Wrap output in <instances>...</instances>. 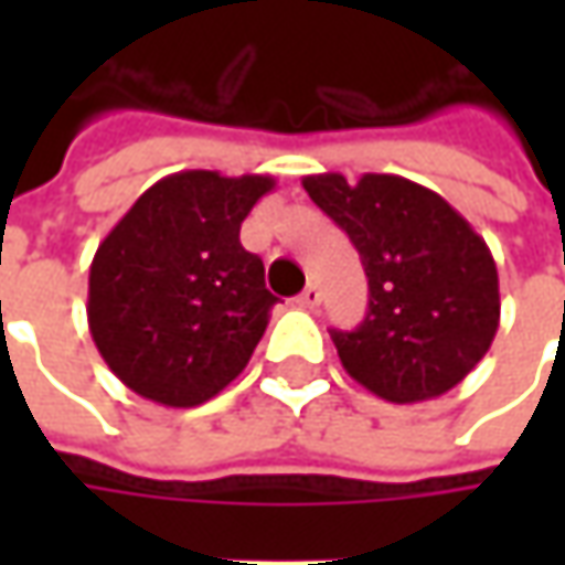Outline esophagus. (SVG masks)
<instances>
[{
	"mask_svg": "<svg viewBox=\"0 0 565 565\" xmlns=\"http://www.w3.org/2000/svg\"><path fill=\"white\" fill-rule=\"evenodd\" d=\"M295 301H298L301 308H317V305H320V289L311 282V286H305V292L298 295Z\"/></svg>",
	"mask_w": 565,
	"mask_h": 565,
	"instance_id": "34e87169",
	"label": "esophagus"
}]
</instances>
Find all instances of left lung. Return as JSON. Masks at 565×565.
Listing matches in <instances>:
<instances>
[{
  "label": "left lung",
  "mask_w": 565,
  "mask_h": 565,
  "mask_svg": "<svg viewBox=\"0 0 565 565\" xmlns=\"http://www.w3.org/2000/svg\"><path fill=\"white\" fill-rule=\"evenodd\" d=\"M305 191L352 245L367 276V315L333 330L339 361L396 405L444 396L488 355L500 279L484 238L430 188L402 175H308Z\"/></svg>",
  "instance_id": "obj_1"
}]
</instances>
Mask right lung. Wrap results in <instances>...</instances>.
<instances>
[{
  "mask_svg": "<svg viewBox=\"0 0 565 565\" xmlns=\"http://www.w3.org/2000/svg\"><path fill=\"white\" fill-rule=\"evenodd\" d=\"M273 188L270 175L185 169L147 188L99 242L87 323L128 390L191 408L245 371L276 298L238 232Z\"/></svg>",
  "mask_w": 565,
  "mask_h": 565,
  "instance_id": "1",
  "label": "right lung"
}]
</instances>
